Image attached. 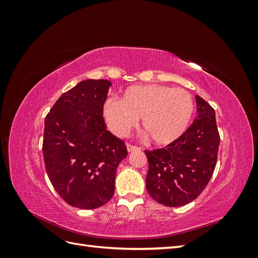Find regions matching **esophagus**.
<instances>
[{
    "mask_svg": "<svg viewBox=\"0 0 258 258\" xmlns=\"http://www.w3.org/2000/svg\"><path fill=\"white\" fill-rule=\"evenodd\" d=\"M141 150V148L140 147H138V146H135V145H131V144H127V151L129 152V153H131V152H134V151H140Z\"/></svg>",
    "mask_w": 258,
    "mask_h": 258,
    "instance_id": "34e87169",
    "label": "esophagus"
}]
</instances>
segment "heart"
Returning <instances> with one entry per match:
<instances>
[{"instance_id":"heart-1","label":"heart","mask_w":258,"mask_h":258,"mask_svg":"<svg viewBox=\"0 0 258 258\" xmlns=\"http://www.w3.org/2000/svg\"><path fill=\"white\" fill-rule=\"evenodd\" d=\"M195 110L190 93L165 85H137L119 100L107 99L103 116L115 135L124 137L141 118L143 134L157 145H169L188 128Z\"/></svg>"}]
</instances>
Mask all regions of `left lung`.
<instances>
[{
	"mask_svg": "<svg viewBox=\"0 0 258 258\" xmlns=\"http://www.w3.org/2000/svg\"><path fill=\"white\" fill-rule=\"evenodd\" d=\"M197 118L175 142L145 151L146 189L167 207H182L196 199L212 177L220 146L215 111L196 96Z\"/></svg>",
	"mask_w": 258,
	"mask_h": 258,
	"instance_id": "obj_1",
	"label": "left lung"
}]
</instances>
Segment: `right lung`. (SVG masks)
I'll return each mask as SVG.
<instances>
[{"mask_svg":"<svg viewBox=\"0 0 258 258\" xmlns=\"http://www.w3.org/2000/svg\"><path fill=\"white\" fill-rule=\"evenodd\" d=\"M112 83L86 80L64 92L45 118L43 155L53 188L70 206H104L115 191L122 140L106 130L103 104Z\"/></svg>","mask_w":258,"mask_h":258,"instance_id":"1","label":"right lung"}]
</instances>
